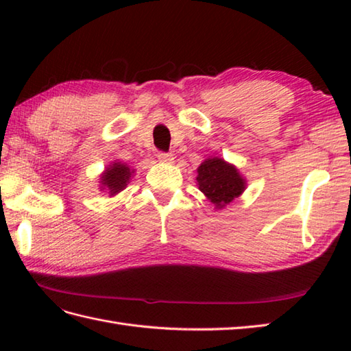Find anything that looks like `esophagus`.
<instances>
[{
	"instance_id": "1",
	"label": "esophagus",
	"mask_w": 351,
	"mask_h": 351,
	"mask_svg": "<svg viewBox=\"0 0 351 351\" xmlns=\"http://www.w3.org/2000/svg\"><path fill=\"white\" fill-rule=\"evenodd\" d=\"M158 160L161 162L170 164V162H173V155H171L170 152H158Z\"/></svg>"
}]
</instances>
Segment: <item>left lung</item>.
<instances>
[{"instance_id":"obj_1","label":"left lung","mask_w":351,"mask_h":351,"mask_svg":"<svg viewBox=\"0 0 351 351\" xmlns=\"http://www.w3.org/2000/svg\"><path fill=\"white\" fill-rule=\"evenodd\" d=\"M196 181L215 210L225 208L245 190V181L238 169L217 156L200 164Z\"/></svg>"}]
</instances>
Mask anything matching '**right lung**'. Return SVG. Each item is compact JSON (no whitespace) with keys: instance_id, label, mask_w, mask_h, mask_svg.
Returning a JSON list of instances; mask_svg holds the SVG:
<instances>
[{"instance_id":"1","label":"right lung","mask_w":351,"mask_h":351,"mask_svg":"<svg viewBox=\"0 0 351 351\" xmlns=\"http://www.w3.org/2000/svg\"><path fill=\"white\" fill-rule=\"evenodd\" d=\"M134 171L136 170L130 169V166L123 162L110 164L107 170L101 175V190H106L110 196H116L128 185Z\"/></svg>"}]
</instances>
